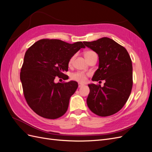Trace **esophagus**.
Segmentation results:
<instances>
[{"instance_id":"esophagus-1","label":"esophagus","mask_w":152,"mask_h":152,"mask_svg":"<svg viewBox=\"0 0 152 152\" xmlns=\"http://www.w3.org/2000/svg\"><path fill=\"white\" fill-rule=\"evenodd\" d=\"M83 86H84V84H82V83H78V87H79V88L82 87Z\"/></svg>"}]
</instances>
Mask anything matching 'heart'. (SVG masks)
Here are the masks:
<instances>
[{
    "instance_id": "1",
    "label": "heart",
    "mask_w": 152,
    "mask_h": 152,
    "mask_svg": "<svg viewBox=\"0 0 152 152\" xmlns=\"http://www.w3.org/2000/svg\"><path fill=\"white\" fill-rule=\"evenodd\" d=\"M95 53L93 51H87L85 53V57H88L90 56L92 54H94ZM73 59H74V57H72L71 58V59L69 60V64L72 62ZM86 76L87 75L85 74L84 72H76L75 73H72L71 75V78L72 80L77 81H80V82H85L86 81Z\"/></svg>"
}]
</instances>
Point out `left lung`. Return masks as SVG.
<instances>
[{"label":"left lung","mask_w":152,"mask_h":152,"mask_svg":"<svg viewBox=\"0 0 152 152\" xmlns=\"http://www.w3.org/2000/svg\"><path fill=\"white\" fill-rule=\"evenodd\" d=\"M99 56V65L92 80H105L104 85H88L86 102L90 110L106 117L119 111L128 100L133 86V66L126 48L111 38L103 37L83 42Z\"/></svg>","instance_id":"1"}]
</instances>
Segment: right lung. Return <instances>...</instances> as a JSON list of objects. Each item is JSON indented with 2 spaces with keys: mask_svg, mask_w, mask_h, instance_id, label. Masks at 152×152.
<instances>
[{
  "mask_svg": "<svg viewBox=\"0 0 152 152\" xmlns=\"http://www.w3.org/2000/svg\"><path fill=\"white\" fill-rule=\"evenodd\" d=\"M85 48L81 42L69 43L57 39H42L28 48L24 57L20 80L24 95L30 108L42 117L55 119L64 114L77 83L54 82L66 77L71 58Z\"/></svg>",
  "mask_w": 152,
  "mask_h": 152,
  "instance_id": "right-lung-1",
  "label": "right lung"
}]
</instances>
